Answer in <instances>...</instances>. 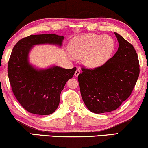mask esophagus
<instances>
[{"label": "esophagus", "instance_id": "esophagus-1", "mask_svg": "<svg viewBox=\"0 0 148 148\" xmlns=\"http://www.w3.org/2000/svg\"><path fill=\"white\" fill-rule=\"evenodd\" d=\"M79 74H80V70L78 69L76 70L75 73V77H78V75H79Z\"/></svg>", "mask_w": 148, "mask_h": 148}]
</instances>
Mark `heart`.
<instances>
[{
	"instance_id": "b5f03b06",
	"label": "heart",
	"mask_w": 148,
	"mask_h": 148,
	"mask_svg": "<svg viewBox=\"0 0 148 148\" xmlns=\"http://www.w3.org/2000/svg\"><path fill=\"white\" fill-rule=\"evenodd\" d=\"M113 38L107 35L87 34L75 37L69 44L71 54L82 59L87 67L96 69L108 61L114 50Z\"/></svg>"
}]
</instances>
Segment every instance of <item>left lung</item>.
Masks as SVG:
<instances>
[{
  "instance_id": "1",
  "label": "left lung",
  "mask_w": 148,
  "mask_h": 148,
  "mask_svg": "<svg viewBox=\"0 0 148 148\" xmlns=\"http://www.w3.org/2000/svg\"><path fill=\"white\" fill-rule=\"evenodd\" d=\"M117 52L104 65L82 68L78 76L83 101L91 112L100 114L115 110L130 96L139 75L137 54L132 44L114 32Z\"/></svg>"
}]
</instances>
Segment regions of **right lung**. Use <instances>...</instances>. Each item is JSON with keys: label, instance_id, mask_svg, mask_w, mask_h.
Masks as SVG:
<instances>
[{"label": "right lung", "instance_id": "add662e5", "mask_svg": "<svg viewBox=\"0 0 148 148\" xmlns=\"http://www.w3.org/2000/svg\"><path fill=\"white\" fill-rule=\"evenodd\" d=\"M64 37L56 34L31 35L20 40L12 50L8 63V76L15 96L30 113L51 114L58 108L60 95L66 83L76 71L58 66L38 69L29 60L34 46L52 44L62 46Z\"/></svg>", "mask_w": 148, "mask_h": 148}]
</instances>
